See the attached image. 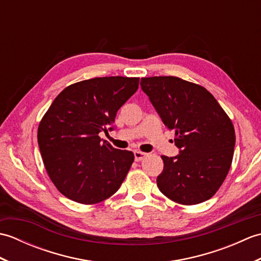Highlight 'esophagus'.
I'll return each instance as SVG.
<instances>
[{"label": "esophagus", "mask_w": 261, "mask_h": 261, "mask_svg": "<svg viewBox=\"0 0 261 261\" xmlns=\"http://www.w3.org/2000/svg\"><path fill=\"white\" fill-rule=\"evenodd\" d=\"M148 156V153L142 151H135V160L136 162H141L142 159H145Z\"/></svg>", "instance_id": "obj_1"}]
</instances>
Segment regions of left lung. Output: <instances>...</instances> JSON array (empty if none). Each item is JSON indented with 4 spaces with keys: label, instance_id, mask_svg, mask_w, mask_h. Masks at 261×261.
<instances>
[{
    "label": "left lung",
    "instance_id": "8db88e82",
    "mask_svg": "<svg viewBox=\"0 0 261 261\" xmlns=\"http://www.w3.org/2000/svg\"><path fill=\"white\" fill-rule=\"evenodd\" d=\"M140 85L164 124L175 131L179 149L175 157L162 156L160 192L184 205L207 201L233 158L236 134L229 116L206 88L178 77H145Z\"/></svg>",
    "mask_w": 261,
    "mask_h": 261
}]
</instances>
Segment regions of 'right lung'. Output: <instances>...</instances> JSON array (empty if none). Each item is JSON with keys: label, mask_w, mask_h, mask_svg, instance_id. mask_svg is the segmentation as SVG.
Wrapping results in <instances>:
<instances>
[{"label": "right lung", "mask_w": 261, "mask_h": 261, "mask_svg": "<svg viewBox=\"0 0 261 261\" xmlns=\"http://www.w3.org/2000/svg\"><path fill=\"white\" fill-rule=\"evenodd\" d=\"M137 77H96L66 87L38 127L47 173L71 201L96 204L119 190L135 156L98 137L110 131L118 110L137 92Z\"/></svg>", "instance_id": "obj_1"}]
</instances>
